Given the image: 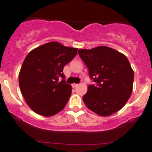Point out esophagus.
I'll list each match as a JSON object with an SVG mask.
<instances>
[{
    "label": "esophagus",
    "mask_w": 152,
    "mask_h": 152,
    "mask_svg": "<svg viewBox=\"0 0 152 152\" xmlns=\"http://www.w3.org/2000/svg\"><path fill=\"white\" fill-rule=\"evenodd\" d=\"M78 86V84H72V87H73V88H75V87H76Z\"/></svg>",
    "instance_id": "obj_1"
}]
</instances>
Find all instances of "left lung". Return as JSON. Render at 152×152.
Returning <instances> with one entry per match:
<instances>
[{"label": "left lung", "instance_id": "1", "mask_svg": "<svg viewBox=\"0 0 152 152\" xmlns=\"http://www.w3.org/2000/svg\"><path fill=\"white\" fill-rule=\"evenodd\" d=\"M95 84L83 96L86 106L103 116H110L125 105L132 91L134 73L125 55L108 47L79 49Z\"/></svg>", "mask_w": 152, "mask_h": 152}]
</instances>
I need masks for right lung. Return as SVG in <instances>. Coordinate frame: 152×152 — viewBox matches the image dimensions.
Here are the masks:
<instances>
[{"label": "right lung", "mask_w": 152, "mask_h": 152, "mask_svg": "<svg viewBox=\"0 0 152 152\" xmlns=\"http://www.w3.org/2000/svg\"><path fill=\"white\" fill-rule=\"evenodd\" d=\"M77 51L76 48L53 41L27 55L20 72L19 84L25 101L33 111L51 116L63 109L72 90L71 84L65 82L63 68L77 55Z\"/></svg>", "instance_id": "1"}]
</instances>
